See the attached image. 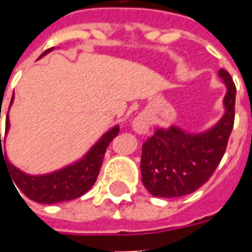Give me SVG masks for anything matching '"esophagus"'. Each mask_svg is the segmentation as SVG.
<instances>
[{"mask_svg":"<svg viewBox=\"0 0 252 252\" xmlns=\"http://www.w3.org/2000/svg\"><path fill=\"white\" fill-rule=\"evenodd\" d=\"M150 126H151V119L147 113H140L135 117V120L132 121V128L133 131L139 133V135H144L147 133L148 129H150Z\"/></svg>","mask_w":252,"mask_h":252,"instance_id":"1","label":"esophagus"}]
</instances>
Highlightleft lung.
I'll return each instance as SVG.
<instances>
[{"mask_svg": "<svg viewBox=\"0 0 252 252\" xmlns=\"http://www.w3.org/2000/svg\"><path fill=\"white\" fill-rule=\"evenodd\" d=\"M219 77L227 86L224 116L211 129L189 133L180 126L158 128L143 143L142 181L155 197H182L211 178L224 157L235 121L236 86L229 72L220 68Z\"/></svg>", "mask_w": 252, "mask_h": 252, "instance_id": "left-lung-1", "label": "left lung"}]
</instances>
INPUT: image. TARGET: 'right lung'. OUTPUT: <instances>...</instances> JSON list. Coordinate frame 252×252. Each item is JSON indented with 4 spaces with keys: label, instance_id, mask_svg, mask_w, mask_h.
I'll list each match as a JSON object with an SVG mask.
<instances>
[{
    "label": "right lung",
    "instance_id": "obj_1",
    "mask_svg": "<svg viewBox=\"0 0 252 252\" xmlns=\"http://www.w3.org/2000/svg\"><path fill=\"white\" fill-rule=\"evenodd\" d=\"M51 50L52 48L47 50L43 55H46L47 52ZM12 102H13V97H12L10 105ZM9 126L10 124H9L8 115L5 133H8ZM119 129H120L119 126H116L110 131L106 132L81 160L70 166H66L58 171H54L51 174L44 175L25 174L10 163L5 153H2L0 133V164L1 162H3L16 185L14 188H19L30 200L40 202V204H57L61 201L74 200L85 194L94 185V182L98 177L102 160H104L105 151L109 146V143L117 136Z\"/></svg>",
    "mask_w": 252,
    "mask_h": 252
}]
</instances>
